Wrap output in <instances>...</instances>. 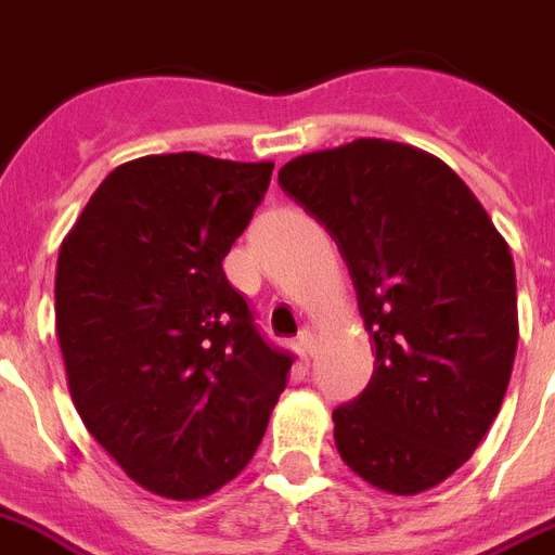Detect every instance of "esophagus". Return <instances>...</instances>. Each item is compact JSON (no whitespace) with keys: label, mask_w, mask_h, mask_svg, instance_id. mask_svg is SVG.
I'll list each match as a JSON object with an SVG mask.
<instances>
[{"label":"esophagus","mask_w":555,"mask_h":555,"mask_svg":"<svg viewBox=\"0 0 555 555\" xmlns=\"http://www.w3.org/2000/svg\"><path fill=\"white\" fill-rule=\"evenodd\" d=\"M299 353L305 356V362H308L310 356H313V348H317V339H313V331H308V327H305V331L299 333Z\"/></svg>","instance_id":"esophagus-1"}]
</instances>
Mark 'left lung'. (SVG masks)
Returning <instances> with one entry per match:
<instances>
[{
    "label": "left lung",
    "mask_w": 555,
    "mask_h": 555,
    "mask_svg": "<svg viewBox=\"0 0 555 555\" xmlns=\"http://www.w3.org/2000/svg\"><path fill=\"white\" fill-rule=\"evenodd\" d=\"M336 238L376 367L333 410L341 462L413 496L479 448L511 382L519 310L511 247L462 179L430 153L356 139L279 170Z\"/></svg>",
    "instance_id": "left-lung-1"
}]
</instances>
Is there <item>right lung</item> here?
I'll list each match as a JSON object with an SVG mask.
<instances>
[{
  "instance_id": "add662e5",
  "label": "right lung",
  "mask_w": 555,
  "mask_h": 555,
  "mask_svg": "<svg viewBox=\"0 0 555 555\" xmlns=\"http://www.w3.org/2000/svg\"><path fill=\"white\" fill-rule=\"evenodd\" d=\"M273 162L162 153L96 188L56 264V336L90 436L168 499L231 481L259 448L293 353L273 348L222 259Z\"/></svg>"
}]
</instances>
